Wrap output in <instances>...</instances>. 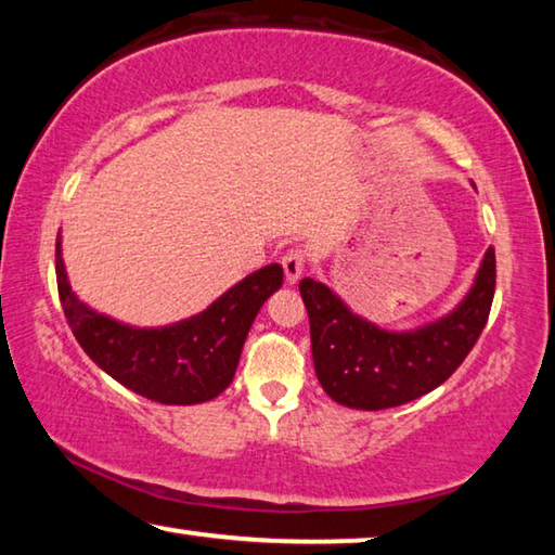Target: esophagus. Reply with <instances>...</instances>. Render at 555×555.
Here are the masks:
<instances>
[{
	"label": "esophagus",
	"instance_id": "34e87169",
	"mask_svg": "<svg viewBox=\"0 0 555 555\" xmlns=\"http://www.w3.org/2000/svg\"><path fill=\"white\" fill-rule=\"evenodd\" d=\"M281 267H284V274L288 284H296L306 269V255L300 249H288L284 257H281Z\"/></svg>",
	"mask_w": 555,
	"mask_h": 555
}]
</instances>
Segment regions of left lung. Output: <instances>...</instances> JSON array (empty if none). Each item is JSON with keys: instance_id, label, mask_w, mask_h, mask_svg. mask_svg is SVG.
Listing matches in <instances>:
<instances>
[{"instance_id": "8db88e82", "label": "left lung", "mask_w": 555, "mask_h": 555, "mask_svg": "<svg viewBox=\"0 0 555 555\" xmlns=\"http://www.w3.org/2000/svg\"><path fill=\"white\" fill-rule=\"evenodd\" d=\"M494 267L490 247L467 296L453 311L401 333L384 331L352 313L321 281H300V298L311 321L315 374L327 397L347 409L382 411L440 387L463 364L490 318Z\"/></svg>"}]
</instances>
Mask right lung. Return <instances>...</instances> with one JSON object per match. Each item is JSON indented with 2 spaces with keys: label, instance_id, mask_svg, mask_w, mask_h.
Wrapping results in <instances>:
<instances>
[{
  "label": "right lung",
  "instance_id": "right-lung-1",
  "mask_svg": "<svg viewBox=\"0 0 555 555\" xmlns=\"http://www.w3.org/2000/svg\"><path fill=\"white\" fill-rule=\"evenodd\" d=\"M55 279L75 340L102 372L152 401L191 406L230 387L249 327L264 300L284 284V269H259L198 315L162 327L119 323L82 304L65 274L61 234L55 242Z\"/></svg>",
  "mask_w": 555,
  "mask_h": 555
}]
</instances>
